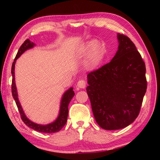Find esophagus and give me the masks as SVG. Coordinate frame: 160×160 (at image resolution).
<instances>
[{
  "mask_svg": "<svg viewBox=\"0 0 160 160\" xmlns=\"http://www.w3.org/2000/svg\"><path fill=\"white\" fill-rule=\"evenodd\" d=\"M86 86V82L84 80H80L77 83V88H82L84 89Z\"/></svg>",
  "mask_w": 160,
  "mask_h": 160,
  "instance_id": "obj_1",
  "label": "esophagus"
}]
</instances>
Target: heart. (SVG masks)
I'll return each mask as SVG.
<instances>
[{"mask_svg": "<svg viewBox=\"0 0 160 160\" xmlns=\"http://www.w3.org/2000/svg\"><path fill=\"white\" fill-rule=\"evenodd\" d=\"M83 53L87 56L84 63L86 69L93 70L99 66L103 59V49L96 39L88 42L83 47Z\"/></svg>", "mask_w": 160, "mask_h": 160, "instance_id": "1", "label": "heart"}]
</instances>
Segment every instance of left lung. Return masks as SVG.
<instances>
[{"instance_id":"left-lung-1","label":"left lung","mask_w":160,"mask_h":160,"mask_svg":"<svg viewBox=\"0 0 160 160\" xmlns=\"http://www.w3.org/2000/svg\"><path fill=\"white\" fill-rule=\"evenodd\" d=\"M118 51L109 63L88 75L87 92L101 128L118 130L138 116L147 90L145 64L128 37L118 33Z\"/></svg>"}]
</instances>
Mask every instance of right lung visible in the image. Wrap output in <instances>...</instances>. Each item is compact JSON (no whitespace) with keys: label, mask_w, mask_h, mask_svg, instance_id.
<instances>
[{"label":"right lung","mask_w":160,"mask_h":160,"mask_svg":"<svg viewBox=\"0 0 160 160\" xmlns=\"http://www.w3.org/2000/svg\"><path fill=\"white\" fill-rule=\"evenodd\" d=\"M35 44L33 42H30L29 39H26L21 47L19 48L18 51L17 55H16L15 60L13 61L12 65L11 68V73L12 76V94L13 98H14L16 104L18 108L19 112L21 116L22 120L25 123L27 126L29 128H32L35 131L44 132V133H52V132H58L60 130L63 128V127L66 125L67 118H68V104L71 101L72 97L75 95V92L73 91V88H70L69 90H68L66 92L63 94V97H62L61 101V106H60V110H59V114L58 118H56L55 121L53 123H51L47 125H40V124L35 123L32 122L27 117L26 115L24 113V111L22 108L21 107V104L18 99V92L17 88H16L15 82V65L16 60L20 57V56L25 51L29 49L34 47Z\"/></svg>","instance_id":"right-lung-1"}]
</instances>
